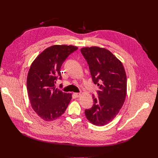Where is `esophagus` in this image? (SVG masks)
I'll use <instances>...</instances> for the list:
<instances>
[{
	"label": "esophagus",
	"mask_w": 158,
	"mask_h": 158,
	"mask_svg": "<svg viewBox=\"0 0 158 158\" xmlns=\"http://www.w3.org/2000/svg\"><path fill=\"white\" fill-rule=\"evenodd\" d=\"M74 95L76 96V97H77V98H79V97H80L81 96V93H74Z\"/></svg>",
	"instance_id": "34e87169"
}]
</instances>
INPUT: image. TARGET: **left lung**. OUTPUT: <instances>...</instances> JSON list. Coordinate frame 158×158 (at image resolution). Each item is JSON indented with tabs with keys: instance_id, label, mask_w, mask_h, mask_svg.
<instances>
[{
	"instance_id": "1",
	"label": "left lung",
	"mask_w": 158,
	"mask_h": 158,
	"mask_svg": "<svg viewBox=\"0 0 158 158\" xmlns=\"http://www.w3.org/2000/svg\"><path fill=\"white\" fill-rule=\"evenodd\" d=\"M81 52L94 83L99 86L98 98L93 96L94 104L85 110V115L93 124L102 126L114 119L124 104L127 93L126 72L122 62L105 48L85 47Z\"/></svg>"
}]
</instances>
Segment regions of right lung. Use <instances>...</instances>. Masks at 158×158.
<instances>
[{"label":"right lung","mask_w":158,"mask_h":158,"mask_svg":"<svg viewBox=\"0 0 158 158\" xmlns=\"http://www.w3.org/2000/svg\"><path fill=\"white\" fill-rule=\"evenodd\" d=\"M78 48L67 45H54L42 51L32 62L27 74V89L33 110L43 120L51 121L64 114L72 94L56 88L64 61Z\"/></svg>","instance_id":"1"}]
</instances>
